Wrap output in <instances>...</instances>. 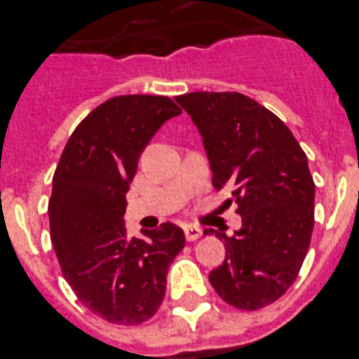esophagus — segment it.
Wrapping results in <instances>:
<instances>
[{"instance_id": "obj_1", "label": "esophagus", "mask_w": 359, "mask_h": 359, "mask_svg": "<svg viewBox=\"0 0 359 359\" xmlns=\"http://www.w3.org/2000/svg\"><path fill=\"white\" fill-rule=\"evenodd\" d=\"M184 236H186V241H197L198 237L203 236V230L201 228H197V226H186L184 228Z\"/></svg>"}]
</instances>
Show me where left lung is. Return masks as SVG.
Returning <instances> with one entry per match:
<instances>
[{
    "mask_svg": "<svg viewBox=\"0 0 359 359\" xmlns=\"http://www.w3.org/2000/svg\"><path fill=\"white\" fill-rule=\"evenodd\" d=\"M175 100L203 137L213 186L231 189L243 219L231 237L217 233L226 257L210 283L228 305L263 309L292 287L309 252L316 186L305 151L285 122L241 93Z\"/></svg>",
    "mask_w": 359,
    "mask_h": 359,
    "instance_id": "left-lung-1",
    "label": "left lung"
}]
</instances>
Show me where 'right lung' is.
<instances>
[{"instance_id": "obj_1", "label": "right lung", "mask_w": 359, "mask_h": 359, "mask_svg": "<svg viewBox=\"0 0 359 359\" xmlns=\"http://www.w3.org/2000/svg\"><path fill=\"white\" fill-rule=\"evenodd\" d=\"M180 114L168 96H114L72 131L53 177L50 241L72 292L93 314L116 325L155 316L165 277L184 248L173 222L128 236L126 194L138 158L165 120Z\"/></svg>"}]
</instances>
